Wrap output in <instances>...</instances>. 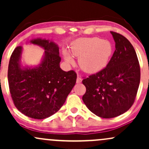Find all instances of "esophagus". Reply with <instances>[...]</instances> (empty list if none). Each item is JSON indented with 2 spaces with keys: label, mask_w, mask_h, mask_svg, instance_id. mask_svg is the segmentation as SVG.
<instances>
[{
  "label": "esophagus",
  "mask_w": 149,
  "mask_h": 149,
  "mask_svg": "<svg viewBox=\"0 0 149 149\" xmlns=\"http://www.w3.org/2000/svg\"><path fill=\"white\" fill-rule=\"evenodd\" d=\"M82 82V78H80V76L77 77V79H76V83H80Z\"/></svg>",
  "instance_id": "1"
}]
</instances>
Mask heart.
Wrapping results in <instances>:
<instances>
[{
    "label": "heart",
    "mask_w": 149,
    "mask_h": 149,
    "mask_svg": "<svg viewBox=\"0 0 149 149\" xmlns=\"http://www.w3.org/2000/svg\"><path fill=\"white\" fill-rule=\"evenodd\" d=\"M71 50L73 55L79 57L80 67L85 72L94 73L107 66L112 56L113 47L109 40L99 37L81 38L71 44ZM63 54L68 63L74 62L67 50L64 49Z\"/></svg>",
    "instance_id": "obj_1"
}]
</instances>
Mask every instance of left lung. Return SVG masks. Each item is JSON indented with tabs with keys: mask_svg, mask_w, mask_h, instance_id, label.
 I'll return each mask as SVG.
<instances>
[{
	"mask_svg": "<svg viewBox=\"0 0 149 149\" xmlns=\"http://www.w3.org/2000/svg\"><path fill=\"white\" fill-rule=\"evenodd\" d=\"M116 50L107 67L83 80V100L99 117L111 118L130 109L140 83V67L134 48L120 34L111 31Z\"/></svg>",
	"mask_w": 149,
	"mask_h": 149,
	"instance_id": "8db88e82",
	"label": "left lung"
}]
</instances>
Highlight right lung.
Masks as SVG:
<instances>
[{
    "label": "right lung",
    "mask_w": 149,
    "mask_h": 149,
    "mask_svg": "<svg viewBox=\"0 0 149 149\" xmlns=\"http://www.w3.org/2000/svg\"><path fill=\"white\" fill-rule=\"evenodd\" d=\"M30 43L45 50L41 61L34 66H23V47L18 46L10 57L8 78L15 107L34 119H44L55 113L64 104L76 82L74 71L60 68L59 47L45 38H35Z\"/></svg>",
    "instance_id": "1"
}]
</instances>
